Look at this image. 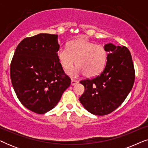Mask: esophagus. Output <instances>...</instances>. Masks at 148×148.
Here are the masks:
<instances>
[{"label":"esophagus","instance_id":"34e87169","mask_svg":"<svg viewBox=\"0 0 148 148\" xmlns=\"http://www.w3.org/2000/svg\"><path fill=\"white\" fill-rule=\"evenodd\" d=\"M78 83H79L78 81L75 80V79H71V86H75V85L78 84Z\"/></svg>","mask_w":148,"mask_h":148}]
</instances>
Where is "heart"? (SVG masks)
Returning <instances> with one entry per match:
<instances>
[{"instance_id":"heart-1","label":"heart","mask_w":148,"mask_h":148,"mask_svg":"<svg viewBox=\"0 0 148 148\" xmlns=\"http://www.w3.org/2000/svg\"><path fill=\"white\" fill-rule=\"evenodd\" d=\"M56 55L64 71L70 69L75 62L76 67L69 71L71 76L84 74L90 78L102 72L106 66L108 54L102 45L80 38L69 42L67 49L60 48Z\"/></svg>"}]
</instances>
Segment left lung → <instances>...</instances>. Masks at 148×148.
I'll use <instances>...</instances> for the list:
<instances>
[{
    "instance_id": "left-lung-1",
    "label": "left lung",
    "mask_w": 148,
    "mask_h": 148,
    "mask_svg": "<svg viewBox=\"0 0 148 148\" xmlns=\"http://www.w3.org/2000/svg\"><path fill=\"white\" fill-rule=\"evenodd\" d=\"M104 69L92 79L81 81L85 92L79 101L88 112L95 115L108 114L116 109L128 96L135 81L132 57L128 48L109 43Z\"/></svg>"
}]
</instances>
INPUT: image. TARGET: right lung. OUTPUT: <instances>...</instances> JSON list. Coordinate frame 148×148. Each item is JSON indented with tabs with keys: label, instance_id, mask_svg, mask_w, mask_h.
I'll return each instance as SVG.
<instances>
[{
	"label": "right lung",
	"instance_id": "add662e5",
	"mask_svg": "<svg viewBox=\"0 0 148 148\" xmlns=\"http://www.w3.org/2000/svg\"><path fill=\"white\" fill-rule=\"evenodd\" d=\"M58 35L26 38L16 48L10 68L13 89L25 108L44 114L56 106L71 79L58 61Z\"/></svg>",
	"mask_w": 148,
	"mask_h": 148
}]
</instances>
